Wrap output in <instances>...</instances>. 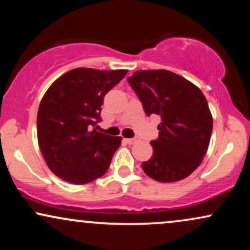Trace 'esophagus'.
<instances>
[{
	"instance_id": "obj_1",
	"label": "esophagus",
	"mask_w": 250,
	"mask_h": 250,
	"mask_svg": "<svg viewBox=\"0 0 250 250\" xmlns=\"http://www.w3.org/2000/svg\"><path fill=\"white\" fill-rule=\"evenodd\" d=\"M125 141L129 143V145H133V143L136 142V139H125Z\"/></svg>"
}]
</instances>
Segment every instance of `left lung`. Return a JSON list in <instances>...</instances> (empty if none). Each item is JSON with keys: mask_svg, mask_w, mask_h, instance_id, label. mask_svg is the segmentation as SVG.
<instances>
[{"mask_svg": "<svg viewBox=\"0 0 250 250\" xmlns=\"http://www.w3.org/2000/svg\"><path fill=\"white\" fill-rule=\"evenodd\" d=\"M128 83L141 101L147 116H161L159 137L142 169L159 182H176L189 176L207 153L213 130L208 102L196 85L171 71L140 70Z\"/></svg>", "mask_w": 250, "mask_h": 250, "instance_id": "obj_1", "label": "left lung"}]
</instances>
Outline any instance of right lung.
Wrapping results in <instances>:
<instances>
[{"instance_id":"1","label":"right lung","mask_w":250,"mask_h":250,"mask_svg":"<svg viewBox=\"0 0 250 250\" xmlns=\"http://www.w3.org/2000/svg\"><path fill=\"white\" fill-rule=\"evenodd\" d=\"M128 70L77 68L63 74L43 96L37 113V140L48 167L74 185L101 177L122 137L95 129L103 97Z\"/></svg>"}]
</instances>
